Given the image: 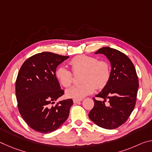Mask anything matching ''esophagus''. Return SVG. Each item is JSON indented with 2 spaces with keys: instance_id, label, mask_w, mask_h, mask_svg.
<instances>
[{
  "instance_id": "1",
  "label": "esophagus",
  "mask_w": 152,
  "mask_h": 152,
  "mask_svg": "<svg viewBox=\"0 0 152 152\" xmlns=\"http://www.w3.org/2000/svg\"><path fill=\"white\" fill-rule=\"evenodd\" d=\"M81 101H82V99H80V100H78V99H74V100H73V102H74V103H78V102H80Z\"/></svg>"
}]
</instances>
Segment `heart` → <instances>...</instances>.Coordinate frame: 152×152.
<instances>
[{
  "instance_id": "1",
  "label": "heart",
  "mask_w": 152,
  "mask_h": 152,
  "mask_svg": "<svg viewBox=\"0 0 152 152\" xmlns=\"http://www.w3.org/2000/svg\"><path fill=\"white\" fill-rule=\"evenodd\" d=\"M74 72L84 70L81 80L83 83L74 86L66 91V95L74 99L80 100L92 93L96 87L101 88L106 85L110 76V67L108 61L99 60L96 57L80 55L70 61ZM55 76L63 86L68 88L73 83L72 72L64 66H59Z\"/></svg>"
}]
</instances>
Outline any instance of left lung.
Returning <instances> with one entry per match:
<instances>
[{"label": "left lung", "instance_id": "8db88e82", "mask_svg": "<svg viewBox=\"0 0 152 152\" xmlns=\"http://www.w3.org/2000/svg\"><path fill=\"white\" fill-rule=\"evenodd\" d=\"M104 54L111 65L110 76L101 92L96 95L103 101L93 98L94 106L88 114L92 122L102 128L114 129L125 123L134 109L138 77L132 61L125 53L109 47L94 53ZM108 101V104L105 102Z\"/></svg>", "mask_w": 152, "mask_h": 152}]
</instances>
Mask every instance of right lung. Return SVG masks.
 I'll return each mask as SVG.
<instances>
[{"mask_svg":"<svg viewBox=\"0 0 152 152\" xmlns=\"http://www.w3.org/2000/svg\"><path fill=\"white\" fill-rule=\"evenodd\" d=\"M68 58L42 52L28 58L20 67L15 83L18 109L27 124L36 132H54L69 116L72 99L51 105L64 93L55 71Z\"/></svg>","mask_w":152,"mask_h":152,"instance_id":"add662e5","label":"right lung"}]
</instances>
